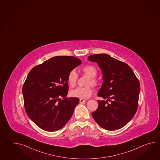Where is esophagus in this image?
Returning <instances> with one entry per match:
<instances>
[{
	"label": "esophagus",
	"instance_id": "34e87169",
	"mask_svg": "<svg viewBox=\"0 0 160 160\" xmlns=\"http://www.w3.org/2000/svg\"><path fill=\"white\" fill-rule=\"evenodd\" d=\"M85 100H84V99H82V98H80V103H83V102H85Z\"/></svg>",
	"mask_w": 160,
	"mask_h": 160
}]
</instances>
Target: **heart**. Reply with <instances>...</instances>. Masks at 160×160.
<instances>
[{"label":"heart","mask_w":160,"mask_h":160,"mask_svg":"<svg viewBox=\"0 0 160 160\" xmlns=\"http://www.w3.org/2000/svg\"><path fill=\"white\" fill-rule=\"evenodd\" d=\"M82 72L84 75L89 77L88 82H87V86L83 87H78L70 92V94L72 97L87 98L91 96L93 93V88L91 84L95 87L98 85V80L95 76L98 73V69L95 66L92 65H87L83 67L82 69ZM78 79V75L74 69H72L69 72L67 76V81L69 85L71 87H75Z\"/></svg>","instance_id":"b5f03b06"}]
</instances>
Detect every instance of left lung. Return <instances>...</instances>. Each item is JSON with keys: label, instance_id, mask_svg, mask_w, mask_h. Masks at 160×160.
Segmentation results:
<instances>
[{"label": "left lung", "instance_id": "obj_1", "mask_svg": "<svg viewBox=\"0 0 160 160\" xmlns=\"http://www.w3.org/2000/svg\"><path fill=\"white\" fill-rule=\"evenodd\" d=\"M96 62L102 72L103 83L98 96L96 111L92 113L95 121L108 131L124 127L137 112L140 91V82L127 64L107 54H94L88 58Z\"/></svg>", "mask_w": 160, "mask_h": 160}]
</instances>
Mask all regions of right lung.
Here are the masks:
<instances>
[{
  "label": "right lung",
  "mask_w": 160,
  "mask_h": 160,
  "mask_svg": "<svg viewBox=\"0 0 160 160\" xmlns=\"http://www.w3.org/2000/svg\"><path fill=\"white\" fill-rule=\"evenodd\" d=\"M81 64L82 61L73 56H58L29 72L22 88L24 108L30 119L41 129L58 131L72 117L79 99L66 98L67 76Z\"/></svg>",
  "instance_id": "right-lung-1"
}]
</instances>
